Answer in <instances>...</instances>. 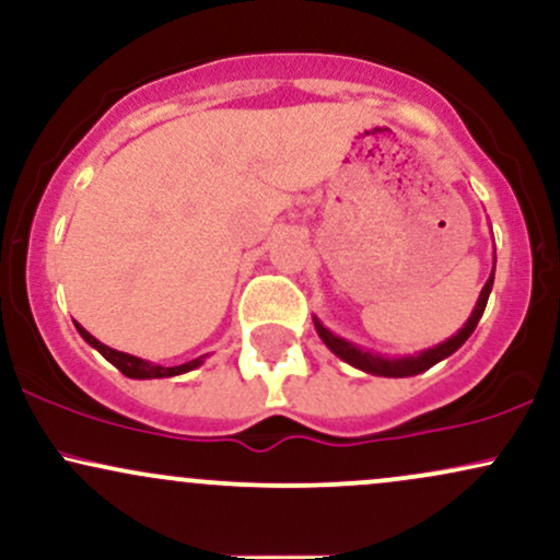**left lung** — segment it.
I'll return each mask as SVG.
<instances>
[{
	"label": "left lung",
	"mask_w": 560,
	"mask_h": 560,
	"mask_svg": "<svg viewBox=\"0 0 560 560\" xmlns=\"http://www.w3.org/2000/svg\"><path fill=\"white\" fill-rule=\"evenodd\" d=\"M492 281H494V268L490 273V279H487V284L481 287V294L477 300V307H474V313L468 316V320L464 324V329L458 334H453V337L445 339L442 345L432 347V350H423L419 355H405V358H384V355H376V352L371 350H361V347H355L352 342H347V339L337 337V334H331L326 329L324 324H320L318 318H313V324H316V331L318 337L324 339V345L329 347L337 358H342L345 363L355 365V369L365 371V374H374V376H389V378H402V376H416V374H423L427 369H432L440 361H445L447 355H453L455 350H458L460 345L466 342L468 337H471L474 329H477L481 313H485L487 307V300H490V292H492Z\"/></svg>",
	"instance_id": "8db88e82"
}]
</instances>
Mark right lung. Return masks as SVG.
I'll list each match as a JSON object with an SVG mask.
<instances>
[{
  "mask_svg": "<svg viewBox=\"0 0 560 560\" xmlns=\"http://www.w3.org/2000/svg\"><path fill=\"white\" fill-rule=\"evenodd\" d=\"M75 329L83 339H86L89 345L94 347L96 352H102V355L110 361L115 369L120 371V374L128 376V378H168V376H178V374H186V371L197 369V365H202V358H195V361L189 363H182V365H158V363H150V361H141L137 355H128V352H120V350H113V347L102 345L100 339H94L92 334L83 329L81 324H75Z\"/></svg>",
  "mask_w": 560,
  "mask_h": 560,
  "instance_id": "obj_1",
  "label": "right lung"
}]
</instances>
